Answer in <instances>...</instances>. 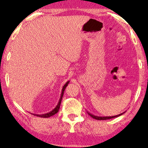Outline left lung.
<instances>
[{
    "label": "left lung",
    "instance_id": "left-lung-1",
    "mask_svg": "<svg viewBox=\"0 0 148 148\" xmlns=\"http://www.w3.org/2000/svg\"><path fill=\"white\" fill-rule=\"evenodd\" d=\"M88 112V115L90 116L92 119H96V120H99V121H102V120H108V119H114V118H116V117H119L120 116H121L122 114H123L125 112H123V113H121L119 114V115H116V116H95V115H93V114H90V112Z\"/></svg>",
    "mask_w": 148,
    "mask_h": 148
}]
</instances>
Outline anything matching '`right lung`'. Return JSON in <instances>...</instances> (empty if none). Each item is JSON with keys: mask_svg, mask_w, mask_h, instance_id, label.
Wrapping results in <instances>:
<instances>
[{"mask_svg": "<svg viewBox=\"0 0 148 148\" xmlns=\"http://www.w3.org/2000/svg\"><path fill=\"white\" fill-rule=\"evenodd\" d=\"M69 82H70V81H68L66 84H64V86H63V88H62V93H61V96H60V100H59V102H58V105L56 106V107L53 110H52L51 112H48V113H46V114H33V115L36 116L41 117V118H49V117L52 116H53L56 114L58 113V112H59V109H60V104H61V102H62V99L63 95H64V92L65 88H66L67 86H68V84H69Z\"/></svg>", "mask_w": 148, "mask_h": 148, "instance_id": "1", "label": "right lung"}]
</instances>
